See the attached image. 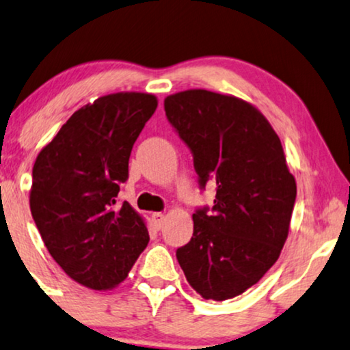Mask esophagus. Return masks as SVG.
I'll return each instance as SVG.
<instances>
[{"label":"esophagus","mask_w":350,"mask_h":350,"mask_svg":"<svg viewBox=\"0 0 350 350\" xmlns=\"http://www.w3.org/2000/svg\"><path fill=\"white\" fill-rule=\"evenodd\" d=\"M152 221H153V226H155L157 229H161L163 222H165V214H163V213H153L152 214Z\"/></svg>","instance_id":"obj_1"}]
</instances>
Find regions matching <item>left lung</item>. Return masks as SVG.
<instances>
[{
    "label": "left lung",
    "instance_id": "left-lung-1",
    "mask_svg": "<svg viewBox=\"0 0 350 350\" xmlns=\"http://www.w3.org/2000/svg\"><path fill=\"white\" fill-rule=\"evenodd\" d=\"M166 118L193 155L200 189L216 200L193 213V235L176 251L204 299L226 301L256 285L285 245L296 200L280 137L248 102L206 90L165 99Z\"/></svg>",
    "mask_w": 350,
    "mask_h": 350
}]
</instances>
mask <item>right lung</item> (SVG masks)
<instances>
[{"mask_svg":"<svg viewBox=\"0 0 350 350\" xmlns=\"http://www.w3.org/2000/svg\"><path fill=\"white\" fill-rule=\"evenodd\" d=\"M158 100L116 92L77 110L36 157L30 209L49 254L92 290L120 285L148 243L131 204L116 206L139 134Z\"/></svg>","mask_w":350,"mask_h":350,"instance_id":"right-lung-1","label":"right lung"}]
</instances>
